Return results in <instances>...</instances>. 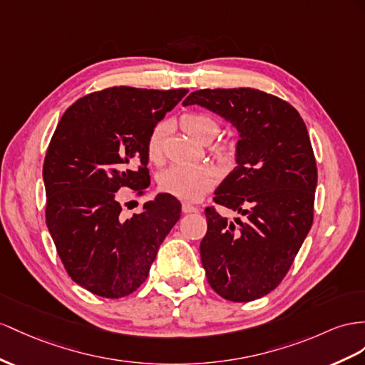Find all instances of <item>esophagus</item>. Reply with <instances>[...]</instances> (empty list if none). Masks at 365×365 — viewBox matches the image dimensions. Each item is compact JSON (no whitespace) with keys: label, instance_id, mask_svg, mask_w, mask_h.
<instances>
[{"label":"esophagus","instance_id":"obj_1","mask_svg":"<svg viewBox=\"0 0 365 365\" xmlns=\"http://www.w3.org/2000/svg\"><path fill=\"white\" fill-rule=\"evenodd\" d=\"M182 211L183 212H199L200 208L199 207H194V205H191L188 202H185V203H182Z\"/></svg>","mask_w":365,"mask_h":365}]
</instances>
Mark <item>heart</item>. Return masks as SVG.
Segmentation results:
<instances>
[{"label":"heart","mask_w":365,"mask_h":365,"mask_svg":"<svg viewBox=\"0 0 365 365\" xmlns=\"http://www.w3.org/2000/svg\"><path fill=\"white\" fill-rule=\"evenodd\" d=\"M182 128L197 142L208 143L217 135L219 123L202 112H186L180 117ZM166 125L158 123L153 128L146 140V155L151 163L163 162V138ZM211 154L222 162H228L235 154L231 143H217ZM216 183V173L210 166H171L158 177V186L166 194L182 200H199Z\"/></svg>","instance_id":"obj_1"}]
</instances>
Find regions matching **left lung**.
Segmentation results:
<instances>
[{"mask_svg":"<svg viewBox=\"0 0 365 365\" xmlns=\"http://www.w3.org/2000/svg\"><path fill=\"white\" fill-rule=\"evenodd\" d=\"M188 105L225 117L240 134L237 166L214 192L240 217L205 210L200 257L219 296L255 301L282 282L313 225L317 168L307 126L288 101L251 88L200 89Z\"/></svg>","mask_w":365,"mask_h":365,"instance_id":"1","label":"left lung"}]
</instances>
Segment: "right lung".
<instances>
[{
    "mask_svg": "<svg viewBox=\"0 0 365 365\" xmlns=\"http://www.w3.org/2000/svg\"><path fill=\"white\" fill-rule=\"evenodd\" d=\"M186 92L106 88L78 98L55 128L43 165L46 225L69 277L92 294L134 293L180 219L166 192L125 217L117 191L145 194L148 135Z\"/></svg>",
    "mask_w": 365,
    "mask_h": 365,
    "instance_id": "add662e5",
    "label": "right lung"
}]
</instances>
